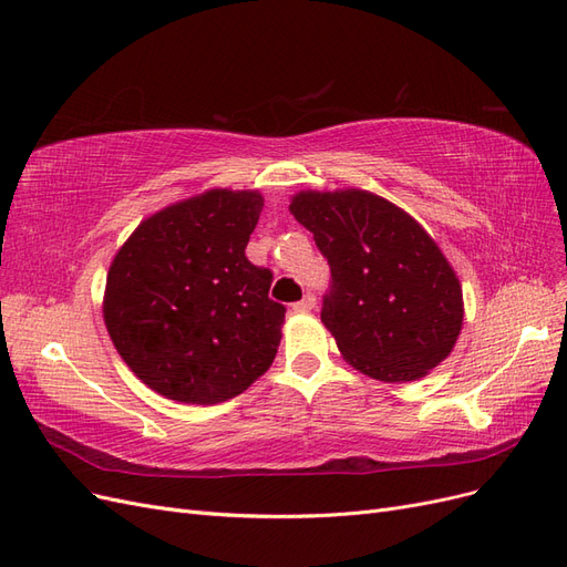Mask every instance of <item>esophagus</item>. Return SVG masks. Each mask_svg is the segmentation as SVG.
Wrapping results in <instances>:
<instances>
[{
  "instance_id": "obj_1",
  "label": "esophagus",
  "mask_w": 567,
  "mask_h": 567,
  "mask_svg": "<svg viewBox=\"0 0 567 567\" xmlns=\"http://www.w3.org/2000/svg\"><path fill=\"white\" fill-rule=\"evenodd\" d=\"M315 305H317V298L312 293H307L300 302L293 305V310L296 312H310V310H315Z\"/></svg>"
}]
</instances>
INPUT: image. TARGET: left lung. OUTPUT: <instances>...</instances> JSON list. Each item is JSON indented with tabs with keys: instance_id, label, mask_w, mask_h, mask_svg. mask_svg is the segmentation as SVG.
<instances>
[{
	"instance_id": "obj_1",
	"label": "left lung",
	"mask_w": 567,
	"mask_h": 567,
	"mask_svg": "<svg viewBox=\"0 0 567 567\" xmlns=\"http://www.w3.org/2000/svg\"><path fill=\"white\" fill-rule=\"evenodd\" d=\"M290 215L329 260L321 321L346 362L409 383L450 357L463 326L461 281L414 217L364 188L300 192Z\"/></svg>"
}]
</instances>
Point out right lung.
I'll return each instance as SVG.
<instances>
[{
  "label": "right lung",
  "mask_w": 567,
  "mask_h": 567,
  "mask_svg": "<svg viewBox=\"0 0 567 567\" xmlns=\"http://www.w3.org/2000/svg\"><path fill=\"white\" fill-rule=\"evenodd\" d=\"M260 192L208 188L146 217L115 252L104 321L136 379L167 400L219 404L271 367L286 307L246 257Z\"/></svg>",
  "instance_id": "1"
}]
</instances>
